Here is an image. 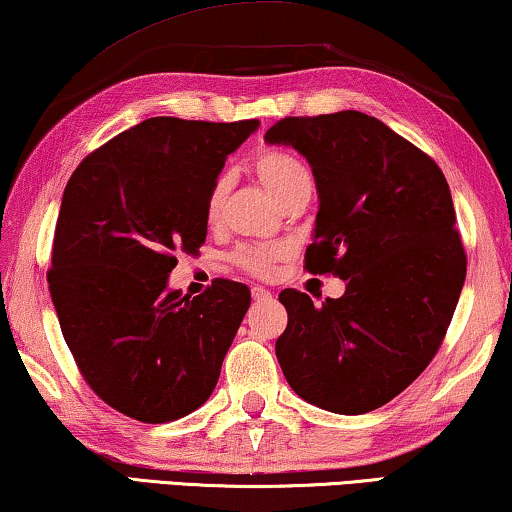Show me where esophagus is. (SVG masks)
Instances as JSON below:
<instances>
[{
    "mask_svg": "<svg viewBox=\"0 0 512 512\" xmlns=\"http://www.w3.org/2000/svg\"><path fill=\"white\" fill-rule=\"evenodd\" d=\"M250 292H253V301H255V303L271 301V292H269V289H264L262 285H255L253 289H250Z\"/></svg>",
    "mask_w": 512,
    "mask_h": 512,
    "instance_id": "esophagus-1",
    "label": "esophagus"
}]
</instances>
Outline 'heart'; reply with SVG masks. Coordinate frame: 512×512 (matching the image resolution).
Segmentation results:
<instances>
[{"mask_svg": "<svg viewBox=\"0 0 512 512\" xmlns=\"http://www.w3.org/2000/svg\"><path fill=\"white\" fill-rule=\"evenodd\" d=\"M255 174L264 188L282 204L294 195H310L315 179L305 160L287 149H264L255 158ZM225 197V179H216L209 188L204 216L209 223L218 218ZM285 255V246H243L234 253V262L253 276H269L276 259Z\"/></svg>", "mask_w": 512, "mask_h": 512, "instance_id": "heart-1", "label": "heart"}]
</instances>
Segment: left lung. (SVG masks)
<instances>
[{
  "mask_svg": "<svg viewBox=\"0 0 512 512\" xmlns=\"http://www.w3.org/2000/svg\"><path fill=\"white\" fill-rule=\"evenodd\" d=\"M312 167L319 211L305 269L347 282L319 308L285 289L276 356L287 384L333 414L391 402L430 365L460 299L467 255L444 172L356 110L285 117L266 131Z\"/></svg>",
  "mask_w": 512,
  "mask_h": 512,
  "instance_id": "obj_1",
  "label": "left lung"
}]
</instances>
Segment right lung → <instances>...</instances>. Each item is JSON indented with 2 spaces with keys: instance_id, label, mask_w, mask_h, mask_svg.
<instances>
[{
  "instance_id": "1",
  "label": "right lung",
  "mask_w": 512,
  "mask_h": 512,
  "mask_svg": "<svg viewBox=\"0 0 512 512\" xmlns=\"http://www.w3.org/2000/svg\"><path fill=\"white\" fill-rule=\"evenodd\" d=\"M257 126L151 117L91 151L66 183L52 303L80 375L135 421H177L218 384L248 287L216 278L190 299L167 292V276L177 253L207 239L209 188Z\"/></svg>"
}]
</instances>
